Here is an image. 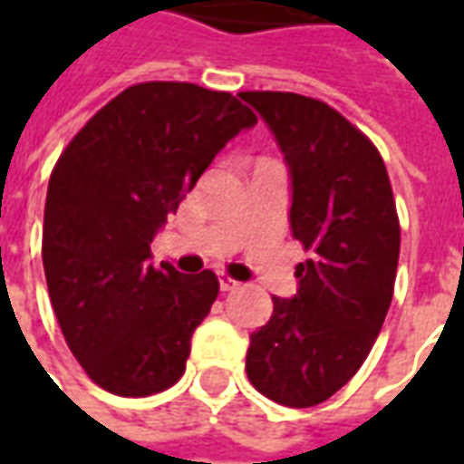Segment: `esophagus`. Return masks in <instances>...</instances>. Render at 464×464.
I'll use <instances>...</instances> for the list:
<instances>
[{"label": "esophagus", "mask_w": 464, "mask_h": 464, "mask_svg": "<svg viewBox=\"0 0 464 464\" xmlns=\"http://www.w3.org/2000/svg\"><path fill=\"white\" fill-rule=\"evenodd\" d=\"M218 283H221V291H223V293L236 291V288H238V285H241V283H238V281H233V278H228V276H221V278H218Z\"/></svg>", "instance_id": "esophagus-1"}]
</instances>
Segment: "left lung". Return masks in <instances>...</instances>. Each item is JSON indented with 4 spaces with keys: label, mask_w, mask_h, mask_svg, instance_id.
<instances>
[{
    "label": "left lung",
    "mask_w": 464,
    "mask_h": 464,
    "mask_svg": "<svg viewBox=\"0 0 464 464\" xmlns=\"http://www.w3.org/2000/svg\"><path fill=\"white\" fill-rule=\"evenodd\" d=\"M276 136L291 179L293 238L311 253L298 291L273 295L271 321L251 333L246 372L285 408L335 395L368 358L392 301L400 223L378 149L318 99L241 92Z\"/></svg>",
    "instance_id": "1"
}]
</instances>
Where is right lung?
Returning a JSON list of instances; mask_svg holds the SVG:
<instances>
[{"instance_id":"add662e5","label":"right lung","mask_w":464,"mask_h":464,"mask_svg":"<svg viewBox=\"0 0 464 464\" xmlns=\"http://www.w3.org/2000/svg\"><path fill=\"white\" fill-rule=\"evenodd\" d=\"M256 123L228 92L146 82L111 99L59 156L42 261L66 345L96 385L143 398L183 375L218 278L153 268L151 241L216 153Z\"/></svg>"}]
</instances>
